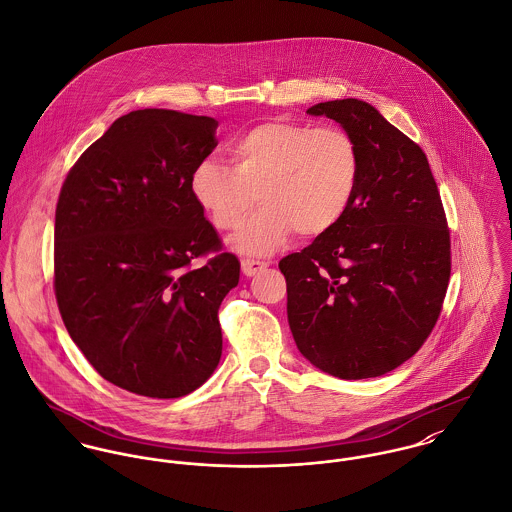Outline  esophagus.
<instances>
[{"instance_id":"34e87169","label":"esophagus","mask_w":512,"mask_h":512,"mask_svg":"<svg viewBox=\"0 0 512 512\" xmlns=\"http://www.w3.org/2000/svg\"><path fill=\"white\" fill-rule=\"evenodd\" d=\"M240 266H242V274L246 278H252V276H256V274H260L268 268L266 262H258V260H242Z\"/></svg>"}]
</instances>
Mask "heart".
I'll use <instances>...</instances> for the list:
<instances>
[{"label":"heart","instance_id":"heart-1","mask_svg":"<svg viewBox=\"0 0 512 512\" xmlns=\"http://www.w3.org/2000/svg\"><path fill=\"white\" fill-rule=\"evenodd\" d=\"M233 168L203 160L191 174L195 203L219 231L238 229L258 201L262 209L233 238L248 256H268L295 233L315 238L344 217L360 176L354 139L338 127L264 121L231 146Z\"/></svg>","mask_w":512,"mask_h":512}]
</instances>
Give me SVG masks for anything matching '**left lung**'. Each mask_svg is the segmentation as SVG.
Here are the masks:
<instances>
[{
	"mask_svg": "<svg viewBox=\"0 0 512 512\" xmlns=\"http://www.w3.org/2000/svg\"><path fill=\"white\" fill-rule=\"evenodd\" d=\"M358 146L360 176L334 229L279 262L299 352L340 379L399 368L436 325L450 281V231L426 154L373 105L307 109Z\"/></svg>",
	"mask_w": 512,
	"mask_h": 512,
	"instance_id": "8db88e82",
	"label": "left lung"
}]
</instances>
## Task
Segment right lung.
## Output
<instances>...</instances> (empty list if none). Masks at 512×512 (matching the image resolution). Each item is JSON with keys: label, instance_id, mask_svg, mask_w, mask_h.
<instances>
[{"label": "right lung", "instance_id": "obj_1", "mask_svg": "<svg viewBox=\"0 0 512 512\" xmlns=\"http://www.w3.org/2000/svg\"><path fill=\"white\" fill-rule=\"evenodd\" d=\"M213 117L139 109L78 158L60 189L54 291L62 321L109 383L178 399L219 366V307L240 262L189 182L217 146ZM217 251L201 269L192 260Z\"/></svg>", "mask_w": 512, "mask_h": 512}]
</instances>
